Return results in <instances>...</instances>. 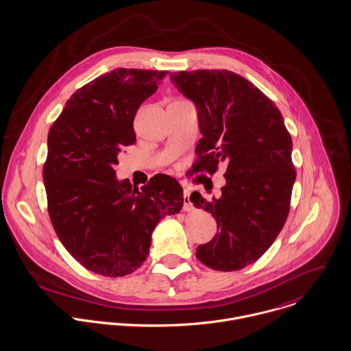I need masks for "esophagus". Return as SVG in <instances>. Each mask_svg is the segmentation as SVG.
<instances>
[{
	"label": "esophagus",
	"instance_id": "1",
	"mask_svg": "<svg viewBox=\"0 0 351 351\" xmlns=\"http://www.w3.org/2000/svg\"><path fill=\"white\" fill-rule=\"evenodd\" d=\"M183 204H184V210L190 211L193 209V204L190 201V191L189 190L183 191Z\"/></svg>",
	"mask_w": 351,
	"mask_h": 351
}]
</instances>
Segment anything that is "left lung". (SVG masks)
Listing matches in <instances>:
<instances>
[{
    "instance_id": "8db88e82",
    "label": "left lung",
    "mask_w": 351,
    "mask_h": 351,
    "mask_svg": "<svg viewBox=\"0 0 351 351\" xmlns=\"http://www.w3.org/2000/svg\"><path fill=\"white\" fill-rule=\"evenodd\" d=\"M171 81L198 111L195 172L226 168L219 198L197 191L190 198L218 228L197 258L213 270H241L271 247L286 222L295 180L291 137L274 101L233 71H178Z\"/></svg>"
}]
</instances>
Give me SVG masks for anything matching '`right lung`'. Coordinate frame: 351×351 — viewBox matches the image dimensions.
<instances>
[{
	"mask_svg": "<svg viewBox=\"0 0 351 351\" xmlns=\"http://www.w3.org/2000/svg\"><path fill=\"white\" fill-rule=\"evenodd\" d=\"M168 71L119 68L71 95L47 137L43 180L53 228L71 256L104 277H123L146 261L152 232L183 208L176 179L158 173L133 187L114 165L136 143L141 104Z\"/></svg>",
	"mask_w": 351,
	"mask_h": 351,
	"instance_id": "obj_1",
	"label": "right lung"
}]
</instances>
